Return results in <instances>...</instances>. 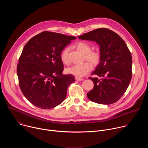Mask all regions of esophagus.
I'll return each mask as SVG.
<instances>
[{
  "label": "esophagus",
  "mask_w": 148,
  "mask_h": 148,
  "mask_svg": "<svg viewBox=\"0 0 148 148\" xmlns=\"http://www.w3.org/2000/svg\"><path fill=\"white\" fill-rule=\"evenodd\" d=\"M75 80H77V81H82V80H83V78H81V77H75Z\"/></svg>",
  "instance_id": "obj_1"
}]
</instances>
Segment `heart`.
I'll return each instance as SVG.
<instances>
[{
    "label": "heart",
    "mask_w": 148,
    "mask_h": 148,
    "mask_svg": "<svg viewBox=\"0 0 148 148\" xmlns=\"http://www.w3.org/2000/svg\"><path fill=\"white\" fill-rule=\"evenodd\" d=\"M74 47L81 53L84 54L85 58L94 66L97 65L101 58L99 52L97 51H91V46L85 41H78L75 44ZM69 48H66L62 51L60 58L64 64L69 63ZM92 66L89 62H85L82 64L74 65L66 70L68 74L74 75L77 77H82L91 71Z\"/></svg>",
    "instance_id": "1"
}]
</instances>
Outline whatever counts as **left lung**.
<instances>
[{"instance_id": "obj_1", "label": "left lung", "mask_w": 148, "mask_h": 148, "mask_svg": "<svg viewBox=\"0 0 148 148\" xmlns=\"http://www.w3.org/2000/svg\"><path fill=\"white\" fill-rule=\"evenodd\" d=\"M78 38L95 41L99 46V62L89 77L94 82L87 95L97 103L109 105L118 101L127 90L132 78L131 53L123 40L114 32L101 28Z\"/></svg>"}]
</instances>
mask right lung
I'll return each mask as SVG.
<instances>
[{
	"label": "right lung",
	"instance_id": "add662e5",
	"mask_svg": "<svg viewBox=\"0 0 148 148\" xmlns=\"http://www.w3.org/2000/svg\"><path fill=\"white\" fill-rule=\"evenodd\" d=\"M75 38L45 31L32 37L25 46L18 60L17 74L21 91L34 106L51 109L65 100L68 87L75 78L62 73L60 56Z\"/></svg>",
	"mask_w": 148,
	"mask_h": 148
}]
</instances>
